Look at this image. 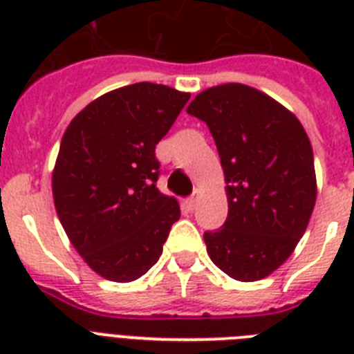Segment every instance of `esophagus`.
<instances>
[{
    "mask_svg": "<svg viewBox=\"0 0 354 354\" xmlns=\"http://www.w3.org/2000/svg\"><path fill=\"white\" fill-rule=\"evenodd\" d=\"M185 204H187L189 209H194V207H196V204H198V191H194L193 196H189Z\"/></svg>",
    "mask_w": 354,
    "mask_h": 354,
    "instance_id": "esophagus-1",
    "label": "esophagus"
}]
</instances>
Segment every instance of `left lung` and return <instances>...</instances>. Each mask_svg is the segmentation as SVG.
I'll return each instance as SVG.
<instances>
[{"mask_svg":"<svg viewBox=\"0 0 354 354\" xmlns=\"http://www.w3.org/2000/svg\"><path fill=\"white\" fill-rule=\"evenodd\" d=\"M187 113L209 127L227 183V218L204 233L207 253L233 279H263L290 257L316 204L307 132L283 104L236 82L198 93Z\"/></svg>","mask_w":354,"mask_h":354,"instance_id":"left-lung-1","label":"left lung"}]
</instances>
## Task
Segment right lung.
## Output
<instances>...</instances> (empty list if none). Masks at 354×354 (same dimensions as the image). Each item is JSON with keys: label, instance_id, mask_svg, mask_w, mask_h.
Instances as JSON below:
<instances>
[{"label": "right lung", "instance_id": "add662e5", "mask_svg": "<svg viewBox=\"0 0 354 354\" xmlns=\"http://www.w3.org/2000/svg\"><path fill=\"white\" fill-rule=\"evenodd\" d=\"M191 93L152 82L108 91L64 132L53 200L64 232L93 272L130 283L149 272L180 218L176 198L156 187V145Z\"/></svg>", "mask_w": 354, "mask_h": 354}]
</instances>
